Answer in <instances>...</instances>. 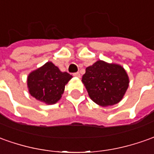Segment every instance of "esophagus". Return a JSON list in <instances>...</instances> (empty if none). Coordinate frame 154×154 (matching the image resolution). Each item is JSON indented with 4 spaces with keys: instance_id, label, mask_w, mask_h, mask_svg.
Returning <instances> with one entry per match:
<instances>
[{
    "instance_id": "obj_1",
    "label": "esophagus",
    "mask_w": 154,
    "mask_h": 154,
    "mask_svg": "<svg viewBox=\"0 0 154 154\" xmlns=\"http://www.w3.org/2000/svg\"><path fill=\"white\" fill-rule=\"evenodd\" d=\"M73 75H74V76H75V77H80V74H79V72H77V73H75V74H73Z\"/></svg>"
}]
</instances>
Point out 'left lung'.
<instances>
[{
  "instance_id": "1",
  "label": "left lung",
  "mask_w": 154,
  "mask_h": 154,
  "mask_svg": "<svg viewBox=\"0 0 154 154\" xmlns=\"http://www.w3.org/2000/svg\"><path fill=\"white\" fill-rule=\"evenodd\" d=\"M82 82L95 103L109 106L123 98L129 85V78L123 67L98 60L85 69Z\"/></svg>"
}]
</instances>
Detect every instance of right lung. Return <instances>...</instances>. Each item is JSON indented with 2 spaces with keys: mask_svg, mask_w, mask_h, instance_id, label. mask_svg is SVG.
<instances>
[{
  "mask_svg": "<svg viewBox=\"0 0 154 154\" xmlns=\"http://www.w3.org/2000/svg\"><path fill=\"white\" fill-rule=\"evenodd\" d=\"M72 79L67 72H61L52 62H47L27 77V87L32 96L42 102L52 105L63 95L65 85Z\"/></svg>",
  "mask_w": 154,
  "mask_h": 154,
  "instance_id": "obj_1",
  "label": "right lung"
}]
</instances>
